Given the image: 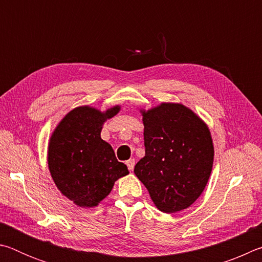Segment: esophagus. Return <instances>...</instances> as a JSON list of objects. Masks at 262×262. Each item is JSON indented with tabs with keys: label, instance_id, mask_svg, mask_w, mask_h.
<instances>
[{
	"label": "esophagus",
	"instance_id": "obj_1",
	"mask_svg": "<svg viewBox=\"0 0 262 262\" xmlns=\"http://www.w3.org/2000/svg\"><path fill=\"white\" fill-rule=\"evenodd\" d=\"M126 164H127V166H128V170L133 171V168H134V166H135V161H134V159H129V161L126 162Z\"/></svg>",
	"mask_w": 262,
	"mask_h": 262
}]
</instances>
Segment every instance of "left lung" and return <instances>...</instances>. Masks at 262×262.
<instances>
[{
  "instance_id": "1",
  "label": "left lung",
  "mask_w": 262,
  "mask_h": 262,
  "mask_svg": "<svg viewBox=\"0 0 262 262\" xmlns=\"http://www.w3.org/2000/svg\"><path fill=\"white\" fill-rule=\"evenodd\" d=\"M140 112L145 155L134 173L159 210L173 214L187 209L205 190L212 170L209 127L180 103H161Z\"/></svg>"
}]
</instances>
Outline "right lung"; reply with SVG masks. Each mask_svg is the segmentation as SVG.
<instances>
[{
  "instance_id": "obj_1",
  "label": "right lung",
  "mask_w": 262,
  "mask_h": 262,
  "mask_svg": "<svg viewBox=\"0 0 262 262\" xmlns=\"http://www.w3.org/2000/svg\"><path fill=\"white\" fill-rule=\"evenodd\" d=\"M120 110V105L105 111L77 106L61 119L50 137L47 163L52 179L61 194L78 207H97L115 181L129 173L100 137L104 123Z\"/></svg>"
}]
</instances>
